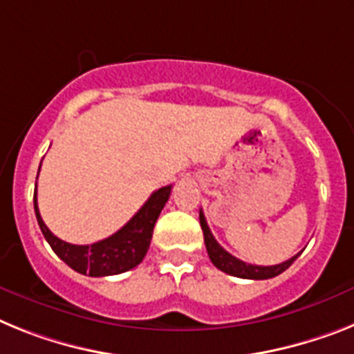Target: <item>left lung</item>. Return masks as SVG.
I'll list each match as a JSON object with an SVG mask.
<instances>
[{"mask_svg": "<svg viewBox=\"0 0 354 354\" xmlns=\"http://www.w3.org/2000/svg\"><path fill=\"white\" fill-rule=\"evenodd\" d=\"M200 225H201V230H203L205 246H207V252H209V257L210 261H212V264L218 270L228 273V275H234V277L255 279V281L277 277L279 273H283L284 270L290 268V266L293 264V261L299 257V254H297L293 255L292 259L284 261V263L281 264H273V266H257V264H248L245 263V261L237 259V257L228 254V252L225 250V248L216 241V239H214L209 225H207V219H205L201 210H200Z\"/></svg>", "mask_w": 354, "mask_h": 354, "instance_id": "left-lung-1", "label": "left lung"}]
</instances>
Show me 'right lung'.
I'll list each match as a JSON object with an SVG mask.
<instances>
[{
    "label": "right lung",
    "mask_w": 354,
    "mask_h": 354,
    "mask_svg": "<svg viewBox=\"0 0 354 354\" xmlns=\"http://www.w3.org/2000/svg\"><path fill=\"white\" fill-rule=\"evenodd\" d=\"M171 189L172 185H167L154 191L149 200L144 203V207L118 232L106 237L102 241L93 243V245H70V243L59 239L57 236H53L41 218L39 207H37V192L34 194L35 218L39 223L44 239L52 246V250L71 270H75L82 275H90V277L117 275V273L135 268L136 264H140L145 257L149 250L151 237H153L154 223L167 203Z\"/></svg>",
    "instance_id": "1"
}]
</instances>
